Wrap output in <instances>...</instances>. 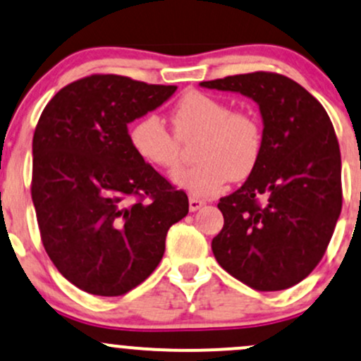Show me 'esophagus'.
<instances>
[{
	"label": "esophagus",
	"mask_w": 361,
	"mask_h": 361,
	"mask_svg": "<svg viewBox=\"0 0 361 361\" xmlns=\"http://www.w3.org/2000/svg\"><path fill=\"white\" fill-rule=\"evenodd\" d=\"M202 206H204V201L202 200H197V197H189V209H191V212H197V209H201Z\"/></svg>",
	"instance_id": "1"
}]
</instances>
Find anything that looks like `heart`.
<instances>
[{"instance_id": "heart-1", "label": "heart", "mask_w": 361, "mask_h": 361, "mask_svg": "<svg viewBox=\"0 0 361 361\" xmlns=\"http://www.w3.org/2000/svg\"><path fill=\"white\" fill-rule=\"evenodd\" d=\"M173 131L157 114H145L129 129V143L147 164L173 172L182 164V143L197 137L192 167L173 182L192 196H212L232 180H244L257 167L264 148L261 121L252 112L202 92H189L172 109Z\"/></svg>"}]
</instances>
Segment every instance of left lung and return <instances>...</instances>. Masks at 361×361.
Wrapping results in <instances>:
<instances>
[{
    "instance_id": "left-lung-1",
    "label": "left lung",
    "mask_w": 361,
    "mask_h": 361,
    "mask_svg": "<svg viewBox=\"0 0 361 361\" xmlns=\"http://www.w3.org/2000/svg\"><path fill=\"white\" fill-rule=\"evenodd\" d=\"M201 85L250 97L264 121L256 170L218 202L225 224L212 242L214 257L250 288H290L321 262L341 213V153L333 123L314 95L279 73Z\"/></svg>"
}]
</instances>
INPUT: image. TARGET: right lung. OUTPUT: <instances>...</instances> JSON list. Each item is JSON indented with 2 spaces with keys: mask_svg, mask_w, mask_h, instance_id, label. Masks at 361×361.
Returning <instances> with one entry per match:
<instances>
[{
  "mask_svg": "<svg viewBox=\"0 0 361 361\" xmlns=\"http://www.w3.org/2000/svg\"><path fill=\"white\" fill-rule=\"evenodd\" d=\"M177 90L90 75L56 93L32 141V201L44 249L68 281L121 297L155 271L188 194L136 155L128 123Z\"/></svg>",
  "mask_w": 361,
  "mask_h": 361,
  "instance_id": "add662e5",
  "label": "right lung"
}]
</instances>
